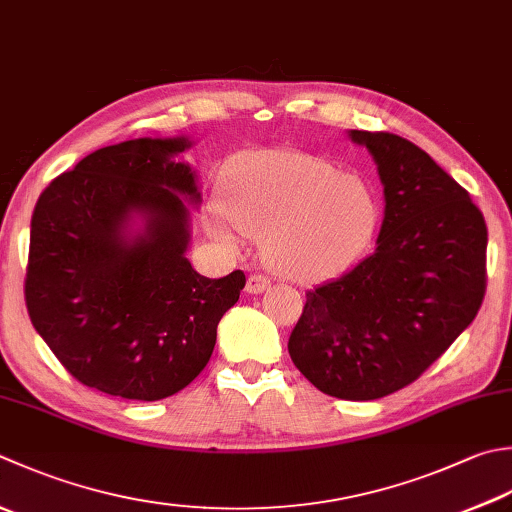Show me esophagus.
I'll return each mask as SVG.
<instances>
[{"label":"esophagus","instance_id":"34e87169","mask_svg":"<svg viewBox=\"0 0 512 512\" xmlns=\"http://www.w3.org/2000/svg\"><path fill=\"white\" fill-rule=\"evenodd\" d=\"M266 288H270V277H266V275H250V277H248L246 293L259 295V293H264Z\"/></svg>","mask_w":512,"mask_h":512}]
</instances>
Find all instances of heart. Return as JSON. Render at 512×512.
<instances>
[{
  "label": "heart",
  "mask_w": 512,
  "mask_h": 512,
  "mask_svg": "<svg viewBox=\"0 0 512 512\" xmlns=\"http://www.w3.org/2000/svg\"><path fill=\"white\" fill-rule=\"evenodd\" d=\"M208 230L226 246L262 237L264 255L297 282L339 275L368 248L379 222L362 177L302 150H264L237 168Z\"/></svg>",
  "instance_id": "heart-1"
}]
</instances>
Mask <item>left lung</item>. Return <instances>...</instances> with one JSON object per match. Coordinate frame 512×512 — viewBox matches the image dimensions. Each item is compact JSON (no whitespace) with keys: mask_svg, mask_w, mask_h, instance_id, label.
<instances>
[{"mask_svg":"<svg viewBox=\"0 0 512 512\" xmlns=\"http://www.w3.org/2000/svg\"><path fill=\"white\" fill-rule=\"evenodd\" d=\"M384 186L373 255L306 293L288 353L322 393L370 402L413 384L473 322L488 230L466 190L393 133L348 130Z\"/></svg>","mask_w":512,"mask_h":512,"instance_id":"obj_1","label":"left lung"}]
</instances>
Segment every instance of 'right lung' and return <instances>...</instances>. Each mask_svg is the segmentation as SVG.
I'll return each instance as SVG.
<instances>
[{"label": "right lung", "mask_w": 512, "mask_h": 512, "mask_svg": "<svg viewBox=\"0 0 512 512\" xmlns=\"http://www.w3.org/2000/svg\"><path fill=\"white\" fill-rule=\"evenodd\" d=\"M188 137L99 148L59 175L30 219L26 308L62 366L106 395L157 402L213 355L242 270L208 279L190 266L197 173Z\"/></svg>", "instance_id": "right-lung-1"}]
</instances>
